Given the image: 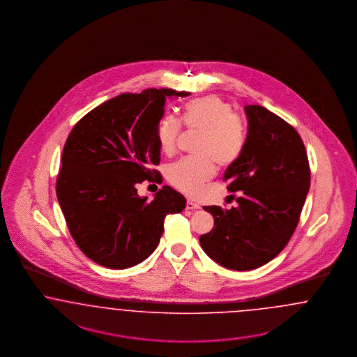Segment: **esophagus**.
I'll list each match as a JSON object with an SVG mask.
<instances>
[{
	"label": "esophagus",
	"instance_id": "1",
	"mask_svg": "<svg viewBox=\"0 0 357 357\" xmlns=\"http://www.w3.org/2000/svg\"><path fill=\"white\" fill-rule=\"evenodd\" d=\"M185 208H187V210H198V208H200V206L198 203L188 199L185 202Z\"/></svg>",
	"mask_w": 357,
	"mask_h": 357
}]
</instances>
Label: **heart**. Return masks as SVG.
Returning a JSON list of instances; mask_svg holds the SVG:
<instances>
[{"label": "heart", "instance_id": "b5f03b06", "mask_svg": "<svg viewBox=\"0 0 357 357\" xmlns=\"http://www.w3.org/2000/svg\"><path fill=\"white\" fill-rule=\"evenodd\" d=\"M181 123L185 130L199 134L194 146L197 157L172 163L166 176L176 190L195 197L214 176L216 165L227 167L242 155L247 130L229 100L218 96L188 100L182 109L181 122L172 115H165L158 122V143L165 154L176 150Z\"/></svg>", "mask_w": 357, "mask_h": 357}]
</instances>
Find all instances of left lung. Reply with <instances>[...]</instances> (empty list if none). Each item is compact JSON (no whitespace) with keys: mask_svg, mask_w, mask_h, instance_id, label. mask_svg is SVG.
<instances>
[{"mask_svg":"<svg viewBox=\"0 0 357 357\" xmlns=\"http://www.w3.org/2000/svg\"><path fill=\"white\" fill-rule=\"evenodd\" d=\"M247 139L223 181L238 207L204 206L214 229L199 238L203 251L220 266L250 271L268 263L289 242L307 198L311 170L299 132L263 106L244 107Z\"/></svg>","mask_w":357,"mask_h":357,"instance_id":"8db88e82","label":"left lung"}]
</instances>
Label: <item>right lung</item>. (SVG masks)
<instances>
[{
    "instance_id": "add662e5",
    "label": "right lung",
    "mask_w": 357,
    "mask_h": 357,
    "mask_svg": "<svg viewBox=\"0 0 357 357\" xmlns=\"http://www.w3.org/2000/svg\"><path fill=\"white\" fill-rule=\"evenodd\" d=\"M172 89L123 93L103 102L73 128L62 151L57 198L73 239L86 257L123 270L150 257L166 215L185 207V197L163 185L153 200L138 195L144 181L162 183L158 122Z\"/></svg>"
}]
</instances>
